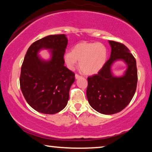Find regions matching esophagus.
I'll use <instances>...</instances> for the list:
<instances>
[{
	"instance_id": "obj_1",
	"label": "esophagus",
	"mask_w": 152,
	"mask_h": 152,
	"mask_svg": "<svg viewBox=\"0 0 152 152\" xmlns=\"http://www.w3.org/2000/svg\"><path fill=\"white\" fill-rule=\"evenodd\" d=\"M75 78H76V79H78V78H82V76H80V75H78V74H76V75H75Z\"/></svg>"
}]
</instances>
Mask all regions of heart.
I'll return each mask as SVG.
<instances>
[{
  "mask_svg": "<svg viewBox=\"0 0 152 152\" xmlns=\"http://www.w3.org/2000/svg\"><path fill=\"white\" fill-rule=\"evenodd\" d=\"M107 58V48L100 43H78L64 56V62L69 69L72 70L79 61L80 70L88 75L99 72L106 63Z\"/></svg>",
  "mask_w": 152,
  "mask_h": 152,
  "instance_id": "b5f03b06",
  "label": "heart"
}]
</instances>
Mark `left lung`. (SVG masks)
<instances>
[{"instance_id":"1","label":"left lung","mask_w":152,"mask_h":152,"mask_svg":"<svg viewBox=\"0 0 152 152\" xmlns=\"http://www.w3.org/2000/svg\"><path fill=\"white\" fill-rule=\"evenodd\" d=\"M111 47L109 60L97 74L88 78L86 96L91 106L100 113L112 115L121 111L132 101L137 88L136 60L124 44L109 41ZM123 60L127 70L122 77H115L113 63Z\"/></svg>"}]
</instances>
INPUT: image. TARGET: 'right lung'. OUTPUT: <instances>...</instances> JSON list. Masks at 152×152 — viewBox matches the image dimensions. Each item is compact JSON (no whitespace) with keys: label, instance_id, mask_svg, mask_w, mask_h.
<instances>
[{"label":"right lung","instance_id":"1","mask_svg":"<svg viewBox=\"0 0 152 152\" xmlns=\"http://www.w3.org/2000/svg\"><path fill=\"white\" fill-rule=\"evenodd\" d=\"M67 45L66 35H48L33 43L25 54L20 71V90L27 103L38 112L55 114L68 103L75 74L64 66ZM43 48L50 50V60H43L38 55Z\"/></svg>","mask_w":152,"mask_h":152}]
</instances>
